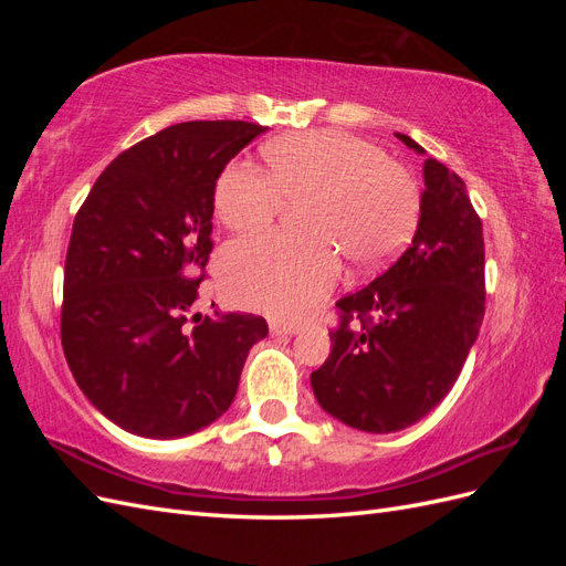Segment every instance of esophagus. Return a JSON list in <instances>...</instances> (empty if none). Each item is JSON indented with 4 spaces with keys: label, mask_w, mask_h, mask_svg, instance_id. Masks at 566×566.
<instances>
[{
    "label": "esophagus",
    "mask_w": 566,
    "mask_h": 566,
    "mask_svg": "<svg viewBox=\"0 0 566 566\" xmlns=\"http://www.w3.org/2000/svg\"><path fill=\"white\" fill-rule=\"evenodd\" d=\"M269 331L273 337H281V335H295L300 331V325L295 323H279V321H271Z\"/></svg>",
    "instance_id": "esophagus-1"
}]
</instances>
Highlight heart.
Returning <instances> with one entry per match:
<instances>
[{
  "label": "heart",
  "instance_id": "obj_1",
  "mask_svg": "<svg viewBox=\"0 0 566 566\" xmlns=\"http://www.w3.org/2000/svg\"><path fill=\"white\" fill-rule=\"evenodd\" d=\"M266 175L231 163L217 179L214 210L235 233L269 229L285 205H302V238L262 235L231 245L219 262L229 302L295 321L339 279L335 247L356 269L382 266L413 235L420 191L413 175L378 146L337 129L281 136L262 148Z\"/></svg>",
  "mask_w": 566,
  "mask_h": 566
}]
</instances>
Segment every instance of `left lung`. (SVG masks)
I'll return each mask as SVG.
<instances>
[{"label": "left lung", "mask_w": 566, "mask_h": 566, "mask_svg": "<svg viewBox=\"0 0 566 566\" xmlns=\"http://www.w3.org/2000/svg\"><path fill=\"white\" fill-rule=\"evenodd\" d=\"M422 177L413 243L337 302L331 354L312 373L325 413L361 432H399L430 413L455 385L484 321L482 219L447 165L427 158Z\"/></svg>", "instance_id": "left-lung-1"}]
</instances>
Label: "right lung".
<instances>
[{"mask_svg": "<svg viewBox=\"0 0 566 566\" xmlns=\"http://www.w3.org/2000/svg\"><path fill=\"white\" fill-rule=\"evenodd\" d=\"M262 132L243 119L167 127L119 153L75 214L65 361L84 397L132 434L179 439L224 416L250 347L269 333L254 314H193L217 179Z\"/></svg>", "mask_w": 566, "mask_h": 566, "instance_id": "obj_1", "label": "right lung"}]
</instances>
